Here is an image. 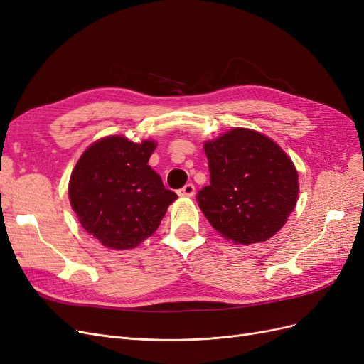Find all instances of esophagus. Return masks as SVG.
<instances>
[{
	"label": "esophagus",
	"mask_w": 364,
	"mask_h": 364,
	"mask_svg": "<svg viewBox=\"0 0 364 364\" xmlns=\"http://www.w3.org/2000/svg\"><path fill=\"white\" fill-rule=\"evenodd\" d=\"M194 193H196V188L193 183H186L183 188L179 190V196H186V197H193Z\"/></svg>",
	"instance_id": "obj_1"
}]
</instances>
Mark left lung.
Instances as JSON below:
<instances>
[{"label":"left lung","mask_w":364,"mask_h":364,"mask_svg":"<svg viewBox=\"0 0 364 364\" xmlns=\"http://www.w3.org/2000/svg\"><path fill=\"white\" fill-rule=\"evenodd\" d=\"M209 185L197 193L202 213L234 243H261L296 206L297 171L282 149L255 130L234 129L205 142Z\"/></svg>","instance_id":"1"}]
</instances>
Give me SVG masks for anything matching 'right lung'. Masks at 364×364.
Here are the masks:
<instances>
[{
  "instance_id": "add662e5",
  "label": "right lung",
  "mask_w": 364,
  "mask_h": 364,
  "mask_svg": "<svg viewBox=\"0 0 364 364\" xmlns=\"http://www.w3.org/2000/svg\"><path fill=\"white\" fill-rule=\"evenodd\" d=\"M156 144L123 136L94 142L73 170L68 194L90 235L106 247L124 250L150 237L178 194L167 190L147 164Z\"/></svg>"
}]
</instances>
